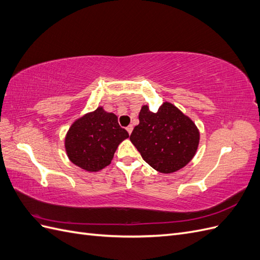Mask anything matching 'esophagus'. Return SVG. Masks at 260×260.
<instances>
[{
    "instance_id": "obj_1",
    "label": "esophagus",
    "mask_w": 260,
    "mask_h": 260,
    "mask_svg": "<svg viewBox=\"0 0 260 260\" xmlns=\"http://www.w3.org/2000/svg\"><path fill=\"white\" fill-rule=\"evenodd\" d=\"M125 129H127V131H128V133H129V135H131V132H132V130H133V127H132V125H131V124H129V125H128V127H127V128H125Z\"/></svg>"
}]
</instances>
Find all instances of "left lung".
Segmentation results:
<instances>
[{
    "label": "left lung",
    "instance_id": "left-lung-1",
    "mask_svg": "<svg viewBox=\"0 0 260 260\" xmlns=\"http://www.w3.org/2000/svg\"><path fill=\"white\" fill-rule=\"evenodd\" d=\"M139 120L130 141L149 166L171 174L190 162L200 142V132L190 118L166 102L157 113L142 106Z\"/></svg>",
    "mask_w": 260,
    "mask_h": 260
}]
</instances>
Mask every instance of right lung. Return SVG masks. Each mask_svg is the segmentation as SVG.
<instances>
[{"label":"right lung","mask_w":260,"mask_h":260,"mask_svg":"<svg viewBox=\"0 0 260 260\" xmlns=\"http://www.w3.org/2000/svg\"><path fill=\"white\" fill-rule=\"evenodd\" d=\"M129 137L113 113L99 107L74 122L66 139V152L78 167L99 171L111 164L118 145Z\"/></svg>","instance_id":"right-lung-1"}]
</instances>
